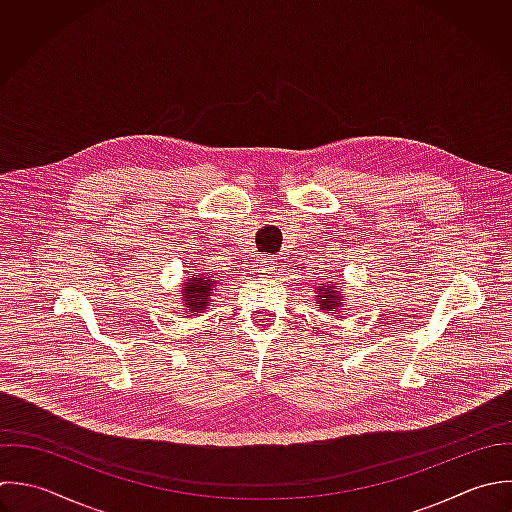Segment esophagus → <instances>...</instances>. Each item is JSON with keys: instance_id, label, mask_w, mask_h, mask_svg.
I'll use <instances>...</instances> for the list:
<instances>
[{"instance_id": "34e87169", "label": "esophagus", "mask_w": 512, "mask_h": 512, "mask_svg": "<svg viewBox=\"0 0 512 512\" xmlns=\"http://www.w3.org/2000/svg\"><path fill=\"white\" fill-rule=\"evenodd\" d=\"M275 267H277V259H273V257H261V259H257V269H259L261 275L273 273Z\"/></svg>"}]
</instances>
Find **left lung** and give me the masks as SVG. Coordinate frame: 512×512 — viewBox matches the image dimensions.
Segmentation results:
<instances>
[{
  "label": "left lung",
  "mask_w": 512,
  "mask_h": 512,
  "mask_svg": "<svg viewBox=\"0 0 512 512\" xmlns=\"http://www.w3.org/2000/svg\"><path fill=\"white\" fill-rule=\"evenodd\" d=\"M315 289V303H317V309L323 311V313H332L336 311L333 317H339L341 309H343V303H345V297H343V291L339 289V283H319L317 287L313 285Z\"/></svg>",
  "instance_id": "1"
}]
</instances>
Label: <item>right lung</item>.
<instances>
[{"label":"right lung","mask_w":512,"mask_h":512,"mask_svg":"<svg viewBox=\"0 0 512 512\" xmlns=\"http://www.w3.org/2000/svg\"><path fill=\"white\" fill-rule=\"evenodd\" d=\"M217 291V281L205 273H189L181 283V303L185 307L187 317H197L209 309L211 299Z\"/></svg>","instance_id":"obj_1"}]
</instances>
